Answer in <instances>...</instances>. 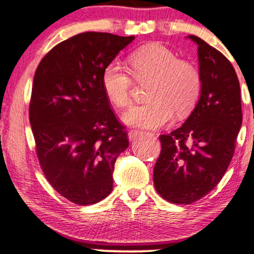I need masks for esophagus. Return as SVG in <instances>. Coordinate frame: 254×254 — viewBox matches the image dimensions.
<instances>
[{"mask_svg": "<svg viewBox=\"0 0 254 254\" xmlns=\"http://www.w3.org/2000/svg\"><path fill=\"white\" fill-rule=\"evenodd\" d=\"M141 135H142L141 131L132 130V131H129V133H127V137H129V141H135V139H137V137H139Z\"/></svg>", "mask_w": 254, "mask_h": 254, "instance_id": "34e87169", "label": "esophagus"}]
</instances>
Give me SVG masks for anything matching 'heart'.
<instances>
[{
	"label": "heart",
	"instance_id": "heart-1",
	"mask_svg": "<svg viewBox=\"0 0 254 254\" xmlns=\"http://www.w3.org/2000/svg\"><path fill=\"white\" fill-rule=\"evenodd\" d=\"M130 70L138 82L150 81L147 104L124 113L123 122L141 129H159L174 117L186 116L194 109L200 93L202 74L194 63L179 60L176 52L161 44L139 48L129 58ZM101 86L112 104L129 106L132 92L130 71L117 61L107 63L101 72Z\"/></svg>",
	"mask_w": 254,
	"mask_h": 254
}]
</instances>
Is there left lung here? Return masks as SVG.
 <instances>
[{"mask_svg": "<svg viewBox=\"0 0 254 254\" xmlns=\"http://www.w3.org/2000/svg\"><path fill=\"white\" fill-rule=\"evenodd\" d=\"M202 93L182 127L159 137L154 185L171 203L191 204L208 194L232 161L243 124L240 84L232 63L196 36Z\"/></svg>", "mask_w": 254, "mask_h": 254, "instance_id": "1", "label": "left lung"}]
</instances>
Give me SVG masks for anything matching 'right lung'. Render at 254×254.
Instances as JSON below:
<instances>
[{
	"instance_id": "obj_1",
	"label": "right lung",
	"mask_w": 254,
	"mask_h": 254,
	"mask_svg": "<svg viewBox=\"0 0 254 254\" xmlns=\"http://www.w3.org/2000/svg\"><path fill=\"white\" fill-rule=\"evenodd\" d=\"M133 39L76 34L49 51L34 74L30 123L40 167L52 188L78 205L109 196L116 160L129 147L101 72Z\"/></svg>"
}]
</instances>
